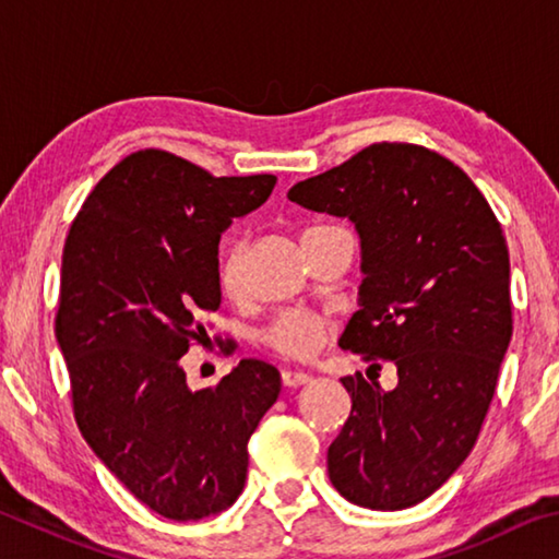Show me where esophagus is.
I'll use <instances>...</instances> for the list:
<instances>
[{
	"instance_id": "1",
	"label": "esophagus",
	"mask_w": 559,
	"mask_h": 559,
	"mask_svg": "<svg viewBox=\"0 0 559 559\" xmlns=\"http://www.w3.org/2000/svg\"><path fill=\"white\" fill-rule=\"evenodd\" d=\"M281 382L286 386H300V384H308L310 382V374L300 372V370H286L281 374Z\"/></svg>"
}]
</instances>
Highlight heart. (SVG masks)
<instances>
[{
	"mask_svg": "<svg viewBox=\"0 0 559 559\" xmlns=\"http://www.w3.org/2000/svg\"><path fill=\"white\" fill-rule=\"evenodd\" d=\"M313 229H323V226H313ZM219 288L224 296H236L241 288V261L234 246L224 251L219 261ZM320 335H323V320L318 316L302 313V310H286V313L271 320L269 328L261 333V340L286 357H308L318 347Z\"/></svg>",
	"mask_w": 559,
	"mask_h": 559,
	"instance_id": "obj_1",
	"label": "heart"
}]
</instances>
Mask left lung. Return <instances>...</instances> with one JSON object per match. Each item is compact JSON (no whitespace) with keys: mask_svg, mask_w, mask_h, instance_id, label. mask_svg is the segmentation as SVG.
<instances>
[{"mask_svg":"<svg viewBox=\"0 0 559 559\" xmlns=\"http://www.w3.org/2000/svg\"><path fill=\"white\" fill-rule=\"evenodd\" d=\"M288 200L355 224L365 278L340 347L400 377L392 392L343 377L330 480L355 506L412 508L466 461L493 400L513 335L503 229L459 165L409 143L359 150Z\"/></svg>","mask_w":559,"mask_h":559,"instance_id":"8db88e82","label":"left lung"}]
</instances>
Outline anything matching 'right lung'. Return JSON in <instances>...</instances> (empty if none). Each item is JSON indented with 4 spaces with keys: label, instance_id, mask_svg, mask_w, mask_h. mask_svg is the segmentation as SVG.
Returning <instances> with one entry per match:
<instances>
[{
    "label": "right lung",
    "instance_id": "obj_1",
    "mask_svg": "<svg viewBox=\"0 0 559 559\" xmlns=\"http://www.w3.org/2000/svg\"><path fill=\"white\" fill-rule=\"evenodd\" d=\"M273 187V175L214 177L140 150L100 179L66 236L56 340L75 424L112 476L169 520L239 498L246 443L278 400L281 374L263 359H241L200 392L179 365L222 302V231Z\"/></svg>",
    "mask_w": 559,
    "mask_h": 559
}]
</instances>
